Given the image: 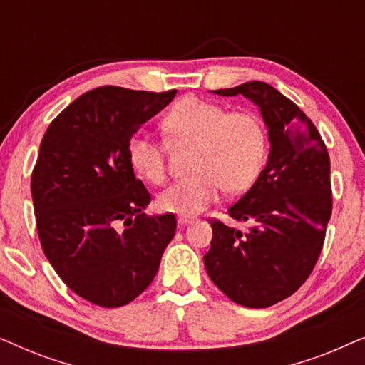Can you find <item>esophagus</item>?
Listing matches in <instances>:
<instances>
[{"mask_svg": "<svg viewBox=\"0 0 365 365\" xmlns=\"http://www.w3.org/2000/svg\"><path fill=\"white\" fill-rule=\"evenodd\" d=\"M194 217H187V216H179L178 217V224L179 226H187V224H192Z\"/></svg>", "mask_w": 365, "mask_h": 365, "instance_id": "34e87169", "label": "esophagus"}]
</instances>
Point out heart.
<instances>
[{"label": "heart", "instance_id": "heart-1", "mask_svg": "<svg viewBox=\"0 0 365 365\" xmlns=\"http://www.w3.org/2000/svg\"><path fill=\"white\" fill-rule=\"evenodd\" d=\"M171 143H194V174L173 182L159 194L163 211L194 216L222 192L241 194L261 176L267 161V131L252 111H231L206 99L187 96L163 119ZM134 171L149 182L166 178V143L143 133L128 143Z\"/></svg>", "mask_w": 365, "mask_h": 365}]
</instances>
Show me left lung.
<instances>
[{
	"label": "left lung",
	"mask_w": 365,
	"mask_h": 365,
	"mask_svg": "<svg viewBox=\"0 0 365 365\" xmlns=\"http://www.w3.org/2000/svg\"><path fill=\"white\" fill-rule=\"evenodd\" d=\"M257 104L271 153L252 187L227 209L239 231L211 219V249L204 266L236 304L262 309L292 296L321 256L332 212L331 161L314 123L291 99L262 81L217 89Z\"/></svg>",
	"instance_id": "obj_1"
}]
</instances>
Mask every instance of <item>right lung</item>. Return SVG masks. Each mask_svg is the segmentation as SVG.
Segmentation results:
<instances>
[{"label": "right lung", "mask_w": 365, "mask_h": 365, "mask_svg": "<svg viewBox=\"0 0 365 365\" xmlns=\"http://www.w3.org/2000/svg\"><path fill=\"white\" fill-rule=\"evenodd\" d=\"M174 96L176 89H91L43 136L31 174L39 241L63 282L96 306L134 301L176 232L174 214L143 212L151 196L128 159L133 134Z\"/></svg>", "instance_id": "obj_1"}]
</instances>
